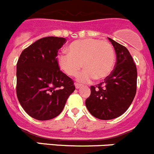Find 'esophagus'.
Masks as SVG:
<instances>
[{
    "instance_id": "esophagus-1",
    "label": "esophagus",
    "mask_w": 154,
    "mask_h": 154,
    "mask_svg": "<svg viewBox=\"0 0 154 154\" xmlns=\"http://www.w3.org/2000/svg\"><path fill=\"white\" fill-rule=\"evenodd\" d=\"M82 86V84H77V83H76L75 84V87L77 88V89H79L80 87Z\"/></svg>"
}]
</instances>
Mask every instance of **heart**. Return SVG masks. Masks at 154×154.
Masks as SVG:
<instances>
[{
	"label": "heart",
	"mask_w": 154,
	"mask_h": 154,
	"mask_svg": "<svg viewBox=\"0 0 154 154\" xmlns=\"http://www.w3.org/2000/svg\"><path fill=\"white\" fill-rule=\"evenodd\" d=\"M68 53L57 55L58 66L70 77H75L83 67L78 80L88 83L110 75L115 63V52L111 44L98 39H84L72 42Z\"/></svg>",
	"instance_id": "obj_1"
}]
</instances>
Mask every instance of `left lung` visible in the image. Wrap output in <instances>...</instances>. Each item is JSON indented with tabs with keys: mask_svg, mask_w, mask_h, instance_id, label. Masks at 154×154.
<instances>
[{
	"mask_svg": "<svg viewBox=\"0 0 154 154\" xmlns=\"http://www.w3.org/2000/svg\"><path fill=\"white\" fill-rule=\"evenodd\" d=\"M117 62L110 74L96 87L91 86L85 104L91 115L100 120H112L125 113L137 92V71L128 50L111 38Z\"/></svg>",
	"mask_w": 154,
	"mask_h": 154,
	"instance_id": "1",
	"label": "left lung"
}]
</instances>
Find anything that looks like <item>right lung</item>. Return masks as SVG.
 <instances>
[{"label": "right lung", "mask_w": 154, "mask_h": 154, "mask_svg": "<svg viewBox=\"0 0 154 154\" xmlns=\"http://www.w3.org/2000/svg\"><path fill=\"white\" fill-rule=\"evenodd\" d=\"M67 40L47 37L22 51L17 63V97L33 118L48 120L63 110L75 87L57 63V52Z\"/></svg>", "instance_id": "add662e5"}]
</instances>
